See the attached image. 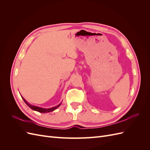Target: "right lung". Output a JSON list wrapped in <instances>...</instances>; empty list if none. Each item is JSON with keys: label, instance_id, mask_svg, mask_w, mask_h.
Here are the masks:
<instances>
[{"label": "right lung", "instance_id": "1", "mask_svg": "<svg viewBox=\"0 0 150 150\" xmlns=\"http://www.w3.org/2000/svg\"><path fill=\"white\" fill-rule=\"evenodd\" d=\"M22 99H23V100L24 101V102L25 103V104L28 105L29 108H30L32 110H35L36 111H38V112H42V113H44V112H51V111H53L54 110H55L56 109H57L59 106L61 105V104H59V105L55 106V107H53V108H49V109H44V108H40V107H38V106H33V105H30V104H29L28 102H27L25 99L22 98Z\"/></svg>", "mask_w": 150, "mask_h": 150}]
</instances>
